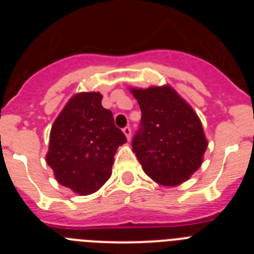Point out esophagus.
Wrapping results in <instances>:
<instances>
[{
	"label": "esophagus",
	"mask_w": 254,
	"mask_h": 254,
	"mask_svg": "<svg viewBox=\"0 0 254 254\" xmlns=\"http://www.w3.org/2000/svg\"><path fill=\"white\" fill-rule=\"evenodd\" d=\"M123 133L126 134L127 140H129V138H131V127H128V126L125 127V128H123Z\"/></svg>",
	"instance_id": "esophagus-1"
}]
</instances>
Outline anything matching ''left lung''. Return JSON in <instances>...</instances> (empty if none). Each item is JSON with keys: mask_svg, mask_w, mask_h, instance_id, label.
<instances>
[{"mask_svg": "<svg viewBox=\"0 0 254 254\" xmlns=\"http://www.w3.org/2000/svg\"><path fill=\"white\" fill-rule=\"evenodd\" d=\"M131 93L141 109L132 150L143 172L161 186L181 185L201 167L207 149L198 116L168 85Z\"/></svg>", "mask_w": 254, "mask_h": 254, "instance_id": "8db88e82", "label": "left lung"}]
</instances>
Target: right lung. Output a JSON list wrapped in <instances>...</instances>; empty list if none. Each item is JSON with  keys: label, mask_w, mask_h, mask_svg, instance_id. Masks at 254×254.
<instances>
[{"label": "right lung", "mask_w": 254, "mask_h": 254, "mask_svg": "<svg viewBox=\"0 0 254 254\" xmlns=\"http://www.w3.org/2000/svg\"><path fill=\"white\" fill-rule=\"evenodd\" d=\"M102 99L94 91L73 95L49 134L47 164L60 185L81 196L96 192L109 179L117 149L127 142Z\"/></svg>", "instance_id": "obj_1"}]
</instances>
